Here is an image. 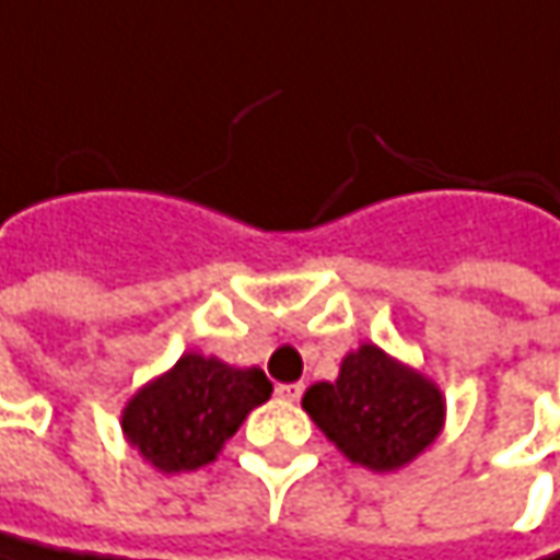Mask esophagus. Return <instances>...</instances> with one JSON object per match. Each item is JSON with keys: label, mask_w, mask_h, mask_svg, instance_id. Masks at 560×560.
<instances>
[{"label": "esophagus", "mask_w": 560, "mask_h": 560, "mask_svg": "<svg viewBox=\"0 0 560 560\" xmlns=\"http://www.w3.org/2000/svg\"><path fill=\"white\" fill-rule=\"evenodd\" d=\"M276 396L284 402H298L304 396V383H279L276 386Z\"/></svg>", "instance_id": "1"}]
</instances>
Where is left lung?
<instances>
[{
	"mask_svg": "<svg viewBox=\"0 0 560 560\" xmlns=\"http://www.w3.org/2000/svg\"><path fill=\"white\" fill-rule=\"evenodd\" d=\"M304 409L351 463L377 472L415 459L444 421L441 389L377 346L351 351L336 383L311 386Z\"/></svg>",
	"mask_w": 560,
	"mask_h": 560,
	"instance_id": "8db88e82",
	"label": "left lung"
}]
</instances>
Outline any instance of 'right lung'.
<instances>
[{
  "label": "right lung",
  "instance_id": "1",
  "mask_svg": "<svg viewBox=\"0 0 560 560\" xmlns=\"http://www.w3.org/2000/svg\"><path fill=\"white\" fill-rule=\"evenodd\" d=\"M272 396L259 368H228L218 358L183 354L177 368L149 383L122 411L129 444L161 472H186L214 459V453Z\"/></svg>",
  "mask_w": 560,
  "mask_h": 560
}]
</instances>
